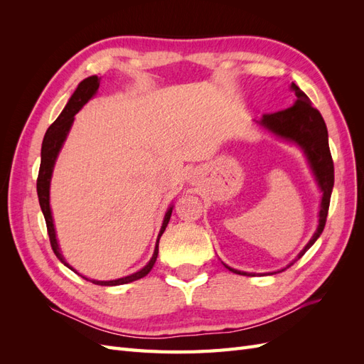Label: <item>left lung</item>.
I'll return each instance as SVG.
<instances>
[{"mask_svg":"<svg viewBox=\"0 0 364 364\" xmlns=\"http://www.w3.org/2000/svg\"><path fill=\"white\" fill-rule=\"evenodd\" d=\"M290 90L296 95L291 107L282 109V111L274 112V114H267L264 115L259 121H255L258 126L266 129L269 134L274 135L282 141L291 142V144L297 146L304 151L306 162L310 165L311 173L317 182L318 190L322 191L321 209H318V225H317L316 232L313 234L310 241L305 245V247L299 252V255H297L296 259L290 262L287 267H290L291 264H294L297 259H299L323 232L329 200H331V193L334 186V164L331 158V151H329L328 130H326L325 121L321 112H318L316 107H313L310 98L299 90V86H296V83H291ZM223 266L228 270L234 272L237 274H245V277L266 274V273L241 272V270L229 267L225 262ZM287 267H284L282 270H285ZM282 270H278V272H282ZM273 273L274 272L269 274H273Z\"/></svg>","mask_w":364,"mask_h":364,"instance_id":"8db88e82","label":"left lung"}]
</instances>
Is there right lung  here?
<instances>
[{
    "mask_svg": "<svg viewBox=\"0 0 364 364\" xmlns=\"http://www.w3.org/2000/svg\"><path fill=\"white\" fill-rule=\"evenodd\" d=\"M98 86H100V79L97 75H91L87 79L82 80L77 86V90L74 91V94L70 97V100L67 103V106L63 107V111L60 112V115L58 117V119L48 127L46 136H43L42 141V150H41V167H39V176H38V197H39V205L42 209V214L46 217V223H47V229H48V237H50V243L53 247V252L56 253V257L60 259L62 264H65L68 269H71L73 272H75L77 274H80L75 269H73V266H70V262L65 259L63 253L59 247L58 243V237H56V229H54V220H53V214H51V206H50V185H51V178H53V170H54V164L58 161L59 153L63 147V142L67 139L71 126L74 123V115L80 111V109L91 100V98L97 94ZM173 213V205L168 206L167 213L164 215L162 220V226L156 238V246L155 250H153V255L150 258V261L146 264L144 267L141 270L129 274V277L124 278H118V279H112V281H97V279H90L80 274L82 278H85L86 281H91L97 285H123V284H129L134 282L136 279L144 278L146 274L153 269L158 258V250H159V238L164 234L165 228H167L170 217Z\"/></svg>",
    "mask_w": 364,
    "mask_h": 364,
    "instance_id": "right-lung-1",
    "label": "right lung"
}]
</instances>
